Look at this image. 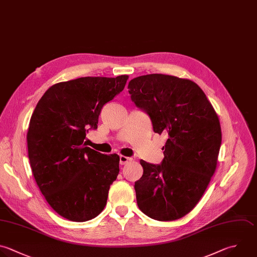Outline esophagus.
<instances>
[{
    "instance_id": "obj_1",
    "label": "esophagus",
    "mask_w": 257,
    "mask_h": 257,
    "mask_svg": "<svg viewBox=\"0 0 257 257\" xmlns=\"http://www.w3.org/2000/svg\"><path fill=\"white\" fill-rule=\"evenodd\" d=\"M133 159L132 158H128V157H125V156H119V164L120 165H125L127 164L128 162H132Z\"/></svg>"
}]
</instances>
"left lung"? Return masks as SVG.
<instances>
[{
	"label": "left lung",
	"instance_id": "8db88e82",
	"mask_svg": "<svg viewBox=\"0 0 257 257\" xmlns=\"http://www.w3.org/2000/svg\"><path fill=\"white\" fill-rule=\"evenodd\" d=\"M136 105L151 117L154 132L168 134L164 160H141L135 183L137 203L147 216L173 221L191 212L216 171L222 133L219 117L194 81L165 74L136 77L128 83Z\"/></svg>",
	"mask_w": 257,
	"mask_h": 257
}]
</instances>
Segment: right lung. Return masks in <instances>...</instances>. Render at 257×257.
Listing matches in <instances>:
<instances>
[{"label":"right lung","instance_id":"1","mask_svg":"<svg viewBox=\"0 0 257 257\" xmlns=\"http://www.w3.org/2000/svg\"><path fill=\"white\" fill-rule=\"evenodd\" d=\"M128 75L80 77L52 85L30 119L27 145L34 179L51 208L63 218L84 222L104 209L119 157L85 145L97 128L102 106L123 90Z\"/></svg>","mask_w":257,"mask_h":257}]
</instances>
